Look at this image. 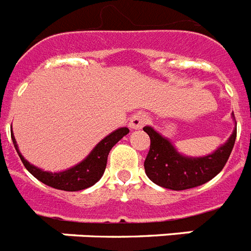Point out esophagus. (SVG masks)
<instances>
[{"mask_svg":"<svg viewBox=\"0 0 251 251\" xmlns=\"http://www.w3.org/2000/svg\"><path fill=\"white\" fill-rule=\"evenodd\" d=\"M146 123H148V115L145 113H136L129 120V127L132 129H138L144 127Z\"/></svg>","mask_w":251,"mask_h":251,"instance_id":"obj_1","label":"esophagus"}]
</instances>
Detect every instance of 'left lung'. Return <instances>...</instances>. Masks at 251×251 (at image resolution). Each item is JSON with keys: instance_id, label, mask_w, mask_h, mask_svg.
Segmentation results:
<instances>
[{"instance_id": "obj_1", "label": "left lung", "mask_w": 251, "mask_h": 251, "mask_svg": "<svg viewBox=\"0 0 251 251\" xmlns=\"http://www.w3.org/2000/svg\"><path fill=\"white\" fill-rule=\"evenodd\" d=\"M144 131L150 137V149L144 162L148 177L157 185L172 190H184L202 185L215 177L227 163L233 149L237 127L223 146L215 153L203 158H186L180 155L171 142L163 138L153 128Z\"/></svg>"}]
</instances>
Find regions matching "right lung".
Wrapping results in <instances>:
<instances>
[{"mask_svg": "<svg viewBox=\"0 0 251 251\" xmlns=\"http://www.w3.org/2000/svg\"><path fill=\"white\" fill-rule=\"evenodd\" d=\"M128 132H129L128 128L116 129L111 135L103 138L81 163H79L75 167L70 168L67 171L58 172V174L43 171V170H40V168L28 163L27 160L22 157V154L19 153L14 136H11V138H13L14 146H15V149H17L18 154L21 157V160L23 162L24 167L27 168L36 179L46 184V185L51 186V188H55V189L76 192V190H83L85 188L94 185L98 180L101 179V176L105 172L110 150L116 142L119 141L120 138H123L124 136L127 135Z\"/></svg>", "mask_w": 251, "mask_h": 251, "instance_id": "obj_1", "label": "right lung"}]
</instances>
